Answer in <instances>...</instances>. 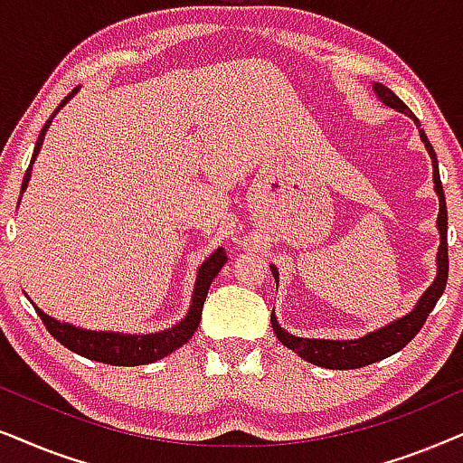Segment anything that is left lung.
Segmentation results:
<instances>
[{
	"label": "left lung",
	"instance_id": "8db88e82",
	"mask_svg": "<svg viewBox=\"0 0 463 463\" xmlns=\"http://www.w3.org/2000/svg\"><path fill=\"white\" fill-rule=\"evenodd\" d=\"M374 90L381 97V101L387 103V106L398 109V112L409 114L412 120H415L417 127L419 120L417 116L411 112L409 108L404 106V101H400V97L393 95V92L387 89L383 84H374ZM421 133V141L428 147L430 156H432V165H434V184H436V193H439L440 199V213H439V231H440V248H439V275L432 286L425 289V294L421 296L415 309H412L409 316L398 319L385 328H381L377 332H371L364 338H357V341H319V338H298L288 335L286 330H281V326L277 324V319L273 313H270V324H273V330L279 341L286 345L288 349H292L294 354H298L300 357H305L307 362L316 366H324V368H332V371H351V368H362L368 364H374V362L383 360V357H390L396 354V351L404 349L409 345L419 330L423 328L425 319H428L430 313L439 303V298L445 292L447 286V277H449V248H447V201H445V190H442L440 184V174H439V160H436V152L432 144H430L428 137H425L423 128H419ZM273 270V277L277 279V269L270 267Z\"/></svg>",
	"mask_w": 463,
	"mask_h": 463
}]
</instances>
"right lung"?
Returning a JSON list of instances; mask_svg holds the SVG:
<instances>
[{"label":"right lung","instance_id":"obj_1","mask_svg":"<svg viewBox=\"0 0 463 463\" xmlns=\"http://www.w3.org/2000/svg\"><path fill=\"white\" fill-rule=\"evenodd\" d=\"M76 90L78 89H73L70 95L61 101L57 112L65 106L67 101H70L73 95H76ZM54 114L46 120L44 128H42L38 135V141H35L33 158H31L27 174H24V177H23L21 193L27 188L29 177H31V165H33L35 156H38L40 146H42V141H44V135L48 131V127H51ZM226 260H228L226 251L220 248L201 264L199 277H196L194 294H193V305H190L188 316L184 317L180 324H175L174 328L158 332V335L137 336V335H116V332L82 330V328H76V326L61 324V322H57V319H52L51 316H46V313L38 309L35 305L33 307H35V311H38L42 322H44L46 330L51 332V335L57 338L61 345H65L67 349L73 351V354L89 357V360H95V362H103V364H112V366L152 364V362L169 355L171 351H175L177 347H182L184 343H188V338L194 335L196 328H199V322L203 316V305H205V298H207V289H209V286H212V281L215 279V275L220 273V269L224 267Z\"/></svg>","mask_w":463,"mask_h":463}]
</instances>
